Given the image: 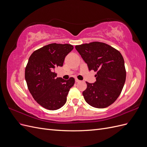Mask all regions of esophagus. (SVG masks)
I'll use <instances>...</instances> for the list:
<instances>
[{
    "instance_id": "1",
    "label": "esophagus",
    "mask_w": 147,
    "mask_h": 147,
    "mask_svg": "<svg viewBox=\"0 0 147 147\" xmlns=\"http://www.w3.org/2000/svg\"><path fill=\"white\" fill-rule=\"evenodd\" d=\"M80 82V80H79L77 79V78H75V82L78 83V82Z\"/></svg>"
}]
</instances>
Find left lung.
I'll return each mask as SVG.
<instances>
[{
    "label": "left lung",
    "mask_w": 147,
    "mask_h": 147,
    "mask_svg": "<svg viewBox=\"0 0 147 147\" xmlns=\"http://www.w3.org/2000/svg\"><path fill=\"white\" fill-rule=\"evenodd\" d=\"M75 49L89 70L97 72L95 83L86 82L87 88L83 92L84 100L93 107H107L117 99L126 81L123 56L117 49L99 42L76 45Z\"/></svg>",
    "instance_id": "obj_1"
}]
</instances>
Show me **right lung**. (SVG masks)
<instances>
[{
  "label": "right lung",
  "instance_id": "1",
  "mask_svg": "<svg viewBox=\"0 0 147 147\" xmlns=\"http://www.w3.org/2000/svg\"><path fill=\"white\" fill-rule=\"evenodd\" d=\"M70 44L51 43L34 51L25 69V79L33 98L43 107L55 110L66 102L70 89L75 83L56 78L55 69L63 66L65 56L73 50Z\"/></svg>",
  "mask_w": 147,
  "mask_h": 147
}]
</instances>
